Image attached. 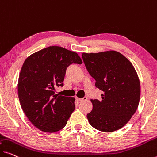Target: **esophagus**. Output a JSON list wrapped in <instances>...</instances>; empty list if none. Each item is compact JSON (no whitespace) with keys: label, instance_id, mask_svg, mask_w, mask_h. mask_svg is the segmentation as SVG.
<instances>
[{"label":"esophagus","instance_id":"34e87169","mask_svg":"<svg viewBox=\"0 0 157 157\" xmlns=\"http://www.w3.org/2000/svg\"><path fill=\"white\" fill-rule=\"evenodd\" d=\"M86 100H87V98L86 97H84L83 98H76V100H78V102H83V101Z\"/></svg>","mask_w":157,"mask_h":157}]
</instances>
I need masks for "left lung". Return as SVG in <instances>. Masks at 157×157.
<instances>
[{"label": "left lung", "mask_w": 157, "mask_h": 157, "mask_svg": "<svg viewBox=\"0 0 157 157\" xmlns=\"http://www.w3.org/2000/svg\"><path fill=\"white\" fill-rule=\"evenodd\" d=\"M84 64L103 92L101 100H91L93 110L87 114L94 128L113 132L124 127L138 107L140 84L131 62L117 51L82 54Z\"/></svg>", "instance_id": "obj_1"}]
</instances>
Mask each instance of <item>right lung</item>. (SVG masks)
<instances>
[{"label": "right lung", "instance_id": "obj_1", "mask_svg": "<svg viewBox=\"0 0 157 157\" xmlns=\"http://www.w3.org/2000/svg\"><path fill=\"white\" fill-rule=\"evenodd\" d=\"M71 64H82L75 52L59 46L45 48L24 62L18 80L21 109L33 126L43 132L59 131L75 109L74 98L55 95L63 87L66 70Z\"/></svg>", "mask_w": 157, "mask_h": 157}]
</instances>
